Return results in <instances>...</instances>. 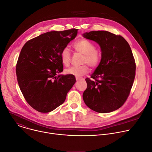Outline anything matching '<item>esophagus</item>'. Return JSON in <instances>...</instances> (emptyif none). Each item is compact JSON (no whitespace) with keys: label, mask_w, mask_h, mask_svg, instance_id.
<instances>
[{"label":"esophagus","mask_w":152,"mask_h":152,"mask_svg":"<svg viewBox=\"0 0 152 152\" xmlns=\"http://www.w3.org/2000/svg\"><path fill=\"white\" fill-rule=\"evenodd\" d=\"M83 80L82 78H76L77 81H81V80Z\"/></svg>","instance_id":"esophagus-1"}]
</instances>
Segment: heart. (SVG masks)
<instances>
[{"instance_id": "b5f03b06", "label": "heart", "mask_w": 152, "mask_h": 152, "mask_svg": "<svg viewBox=\"0 0 152 152\" xmlns=\"http://www.w3.org/2000/svg\"><path fill=\"white\" fill-rule=\"evenodd\" d=\"M74 49L77 52L84 55L83 62L88 63L91 67H95L98 66L102 59V53L95 49V45L86 39H80L73 45ZM61 63L66 66H69L71 61V53L67 48H64L60 54ZM89 71L88 65L81 66H72L65 69L67 74L74 75L77 77H81L87 74Z\"/></svg>"}]
</instances>
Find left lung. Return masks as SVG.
I'll use <instances>...</instances> for the list:
<instances>
[{
  "label": "left lung",
  "mask_w": 152,
  "mask_h": 152,
  "mask_svg": "<svg viewBox=\"0 0 152 152\" xmlns=\"http://www.w3.org/2000/svg\"><path fill=\"white\" fill-rule=\"evenodd\" d=\"M83 37L98 43L102 59L88 78L83 98L86 105L99 113L121 107L126 101L135 76L136 64L128 42L121 36L106 31H91Z\"/></svg>",
  "instance_id": "8db88e82"
}]
</instances>
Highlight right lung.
Here are the masks:
<instances>
[{"mask_svg": "<svg viewBox=\"0 0 152 152\" xmlns=\"http://www.w3.org/2000/svg\"><path fill=\"white\" fill-rule=\"evenodd\" d=\"M78 29L50 31L28 41L16 65L20 91L27 103L42 113L62 104L76 81L74 75H61L62 49L74 40Z\"/></svg>", "mask_w": 152, "mask_h": 152, "instance_id": "obj_1", "label": "right lung"}]
</instances>
